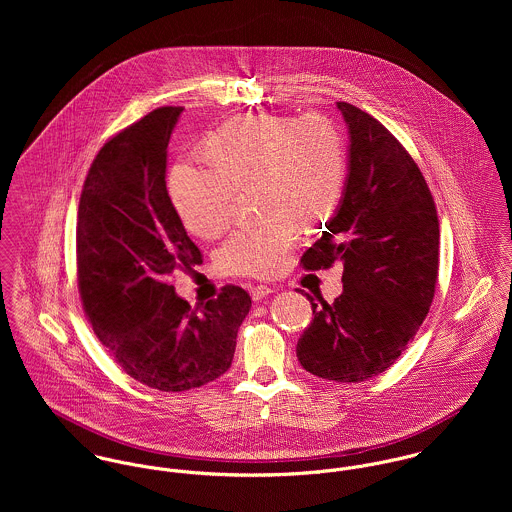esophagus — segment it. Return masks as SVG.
Wrapping results in <instances>:
<instances>
[{"mask_svg": "<svg viewBox=\"0 0 512 512\" xmlns=\"http://www.w3.org/2000/svg\"><path fill=\"white\" fill-rule=\"evenodd\" d=\"M276 292L274 288H270V286H256V288H252V299L254 301H262L264 297H268V295H272V293Z\"/></svg>", "mask_w": 512, "mask_h": 512, "instance_id": "34e87169", "label": "esophagus"}]
</instances>
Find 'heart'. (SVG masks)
<instances>
[{"instance_id":"b5f03b06","label":"heart","mask_w":512,"mask_h":512,"mask_svg":"<svg viewBox=\"0 0 512 512\" xmlns=\"http://www.w3.org/2000/svg\"><path fill=\"white\" fill-rule=\"evenodd\" d=\"M207 159L173 165L169 195L185 228L215 238L228 226L236 189L256 183V201L268 219L236 230L220 248L228 274L270 278L288 264L299 222L319 224L337 209L345 179V142L321 114L286 118L242 114L207 138Z\"/></svg>"}]
</instances>
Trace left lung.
Returning a JSON list of instances; mask_svg holds the SVG:
<instances>
[{
	"label": "left lung",
	"instance_id": "8db88e82",
	"mask_svg": "<svg viewBox=\"0 0 512 512\" xmlns=\"http://www.w3.org/2000/svg\"><path fill=\"white\" fill-rule=\"evenodd\" d=\"M349 130L343 197L305 270L343 264V293L297 341L301 366L327 380L363 382L402 355L426 319L438 280L439 222L424 175L402 144L361 108L337 102Z\"/></svg>",
	"mask_w": 512,
	"mask_h": 512
}]
</instances>
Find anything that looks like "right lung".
Segmentation results:
<instances>
[{
	"label": "right lung",
	"instance_id": "right-lung-1",
	"mask_svg": "<svg viewBox=\"0 0 512 512\" xmlns=\"http://www.w3.org/2000/svg\"><path fill=\"white\" fill-rule=\"evenodd\" d=\"M183 108L149 112L98 151L76 222L78 290L100 343L149 388L183 392L224 374L248 292L222 288L199 309L169 276L203 264L165 185L167 146Z\"/></svg>",
	"mask_w": 512,
	"mask_h": 512
}]
</instances>
